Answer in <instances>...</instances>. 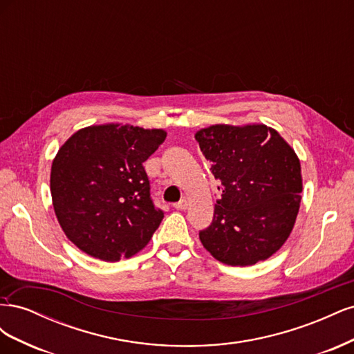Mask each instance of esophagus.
<instances>
[{"label":"esophagus","instance_id":"obj_1","mask_svg":"<svg viewBox=\"0 0 354 354\" xmlns=\"http://www.w3.org/2000/svg\"><path fill=\"white\" fill-rule=\"evenodd\" d=\"M174 208H176V209H180V211L186 209V208H187V201H186V199L178 201L177 203H174Z\"/></svg>","mask_w":354,"mask_h":354}]
</instances>
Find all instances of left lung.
<instances>
[{
	"instance_id": "8db88e82",
	"label": "left lung",
	"mask_w": 354,
	"mask_h": 354,
	"mask_svg": "<svg viewBox=\"0 0 354 354\" xmlns=\"http://www.w3.org/2000/svg\"><path fill=\"white\" fill-rule=\"evenodd\" d=\"M195 138L221 192L211 226L199 232L203 248L229 266L267 260L291 234L301 202L294 149L264 124H216Z\"/></svg>"
}]
</instances>
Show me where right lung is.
Returning a JSON list of instances; mask_svg holds the SVG:
<instances>
[{"label": "right lung", "instance_id": "1", "mask_svg": "<svg viewBox=\"0 0 354 354\" xmlns=\"http://www.w3.org/2000/svg\"><path fill=\"white\" fill-rule=\"evenodd\" d=\"M164 130L103 124L72 134L53 159V207L68 239L94 259H130L164 218L155 208L143 162Z\"/></svg>", "mask_w": 354, "mask_h": 354}]
</instances>
